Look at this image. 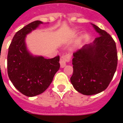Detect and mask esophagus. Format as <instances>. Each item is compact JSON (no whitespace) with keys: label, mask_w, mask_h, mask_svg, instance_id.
Returning <instances> with one entry per match:
<instances>
[{"label":"esophagus","mask_w":123,"mask_h":123,"mask_svg":"<svg viewBox=\"0 0 123 123\" xmlns=\"http://www.w3.org/2000/svg\"><path fill=\"white\" fill-rule=\"evenodd\" d=\"M70 59H71V57L69 55H65L62 56L61 59H60V65H61V67H65L67 62H69Z\"/></svg>","instance_id":"obj_1"}]
</instances>
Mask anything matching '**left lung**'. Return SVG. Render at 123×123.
<instances>
[{"instance_id": "left-lung-1", "label": "left lung", "mask_w": 123, "mask_h": 123, "mask_svg": "<svg viewBox=\"0 0 123 123\" xmlns=\"http://www.w3.org/2000/svg\"><path fill=\"white\" fill-rule=\"evenodd\" d=\"M91 25L98 37L73 53V73L70 78L73 87L84 95H93L106 89L117 65L116 45L112 37L94 24Z\"/></svg>"}]
</instances>
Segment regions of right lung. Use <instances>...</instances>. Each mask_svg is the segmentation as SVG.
<instances>
[{"label": "right lung", "instance_id": "obj_1", "mask_svg": "<svg viewBox=\"0 0 123 123\" xmlns=\"http://www.w3.org/2000/svg\"><path fill=\"white\" fill-rule=\"evenodd\" d=\"M42 24L39 20L34 21L18 31L9 47V78L16 89L29 97L43 93L60 68L59 55L47 59L43 56L33 55L27 48L26 36Z\"/></svg>", "mask_w": 123, "mask_h": 123}]
</instances>
